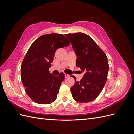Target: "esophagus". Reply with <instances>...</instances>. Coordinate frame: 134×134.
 Segmentation results:
<instances>
[{
	"mask_svg": "<svg viewBox=\"0 0 134 134\" xmlns=\"http://www.w3.org/2000/svg\"><path fill=\"white\" fill-rule=\"evenodd\" d=\"M69 76H70L69 75H68V74H65V78H69Z\"/></svg>",
	"mask_w": 134,
	"mask_h": 134,
	"instance_id": "esophagus-1",
	"label": "esophagus"
}]
</instances>
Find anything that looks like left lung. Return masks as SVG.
<instances>
[{"label": "left lung", "mask_w": 134, "mask_h": 134, "mask_svg": "<svg viewBox=\"0 0 134 134\" xmlns=\"http://www.w3.org/2000/svg\"><path fill=\"white\" fill-rule=\"evenodd\" d=\"M70 40L77 56L76 66L85 74L80 81H76L70 91L76 102L87 103L99 96L106 83L109 69L106 55L90 36L78 32L65 34Z\"/></svg>", "instance_id": "1"}]
</instances>
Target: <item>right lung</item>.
Segmentation results:
<instances>
[{
	"label": "right lung",
	"instance_id": "right-lung-1",
	"mask_svg": "<svg viewBox=\"0 0 134 134\" xmlns=\"http://www.w3.org/2000/svg\"><path fill=\"white\" fill-rule=\"evenodd\" d=\"M69 44L63 35L50 34L40 36L28 49L22 64L21 80L27 95L36 103L50 104L57 98L65 75H53L48 69L56 50Z\"/></svg>",
	"mask_w": 134,
	"mask_h": 134
}]
</instances>
